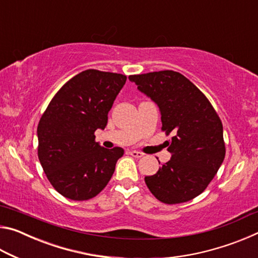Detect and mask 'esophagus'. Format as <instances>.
I'll use <instances>...</instances> for the list:
<instances>
[{
	"label": "esophagus",
	"instance_id": "1",
	"mask_svg": "<svg viewBox=\"0 0 258 258\" xmlns=\"http://www.w3.org/2000/svg\"><path fill=\"white\" fill-rule=\"evenodd\" d=\"M130 155L135 157V158H141V157H143L142 152L137 151V150H131V151H130Z\"/></svg>",
	"mask_w": 258,
	"mask_h": 258
}]
</instances>
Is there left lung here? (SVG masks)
I'll list each match as a JSON object with an SVG mask.
<instances>
[{"label": "left lung", "instance_id": "8db88e82", "mask_svg": "<svg viewBox=\"0 0 258 258\" xmlns=\"http://www.w3.org/2000/svg\"><path fill=\"white\" fill-rule=\"evenodd\" d=\"M128 80L159 108L161 130L173 134L171 160L146 176L151 194L174 205L199 196L216 175L225 157L223 125L208 99L182 74L161 71Z\"/></svg>", "mask_w": 258, "mask_h": 258}]
</instances>
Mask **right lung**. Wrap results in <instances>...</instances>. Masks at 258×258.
<instances>
[{"mask_svg":"<svg viewBox=\"0 0 258 258\" xmlns=\"http://www.w3.org/2000/svg\"><path fill=\"white\" fill-rule=\"evenodd\" d=\"M126 76L87 69L69 80L51 100L37 126L38 159L52 186L72 200L101 192L124 149H106L94 132L104 130L108 112Z\"/></svg>","mask_w":258,"mask_h":258,"instance_id":"obj_1","label":"right lung"}]
</instances>
